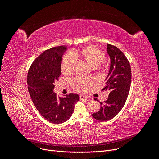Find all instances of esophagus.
Here are the masks:
<instances>
[{
    "label": "esophagus",
    "instance_id": "34e87169",
    "mask_svg": "<svg viewBox=\"0 0 159 159\" xmlns=\"http://www.w3.org/2000/svg\"><path fill=\"white\" fill-rule=\"evenodd\" d=\"M80 99H88L89 97H88V96H85V95H80Z\"/></svg>",
    "mask_w": 159,
    "mask_h": 159
}]
</instances>
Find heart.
I'll use <instances>...</instances> for the list:
<instances>
[{
  "mask_svg": "<svg viewBox=\"0 0 159 159\" xmlns=\"http://www.w3.org/2000/svg\"><path fill=\"white\" fill-rule=\"evenodd\" d=\"M78 55L84 61L89 64L93 68H95L102 64L105 60V56L103 53L95 47H86L77 52L74 55L71 53L66 54L62 59L61 63V71L66 75H68L73 72L75 65V57L74 56ZM91 80L88 78H76L73 81L74 88L79 91H84L90 85Z\"/></svg>",
  "mask_w": 159,
  "mask_h": 159,
  "instance_id": "obj_1",
  "label": "heart"
}]
</instances>
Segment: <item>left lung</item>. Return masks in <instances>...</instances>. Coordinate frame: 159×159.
Here are the masks:
<instances>
[{"label":"left lung","instance_id":"left-lung-1","mask_svg":"<svg viewBox=\"0 0 159 159\" xmlns=\"http://www.w3.org/2000/svg\"><path fill=\"white\" fill-rule=\"evenodd\" d=\"M107 52L110 57V67L102 91L109 89V97L103 103L100 102L99 111L92 114L93 117L99 121H109L120 112L126 102L131 83V66L126 56L118 48L109 44Z\"/></svg>","mask_w":159,"mask_h":159}]
</instances>
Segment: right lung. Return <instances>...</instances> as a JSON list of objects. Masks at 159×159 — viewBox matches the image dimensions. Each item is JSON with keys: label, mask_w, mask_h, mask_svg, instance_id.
Wrapping results in <instances>:
<instances>
[{"label": "right lung", "mask_w": 159, "mask_h": 159, "mask_svg": "<svg viewBox=\"0 0 159 159\" xmlns=\"http://www.w3.org/2000/svg\"><path fill=\"white\" fill-rule=\"evenodd\" d=\"M67 50V46H60L44 51L33 61L27 76L28 91L35 107L43 117L54 124L68 121L80 99L78 94L57 98L54 92L55 81L61 75L62 57Z\"/></svg>", "instance_id": "add662e5"}]
</instances>
